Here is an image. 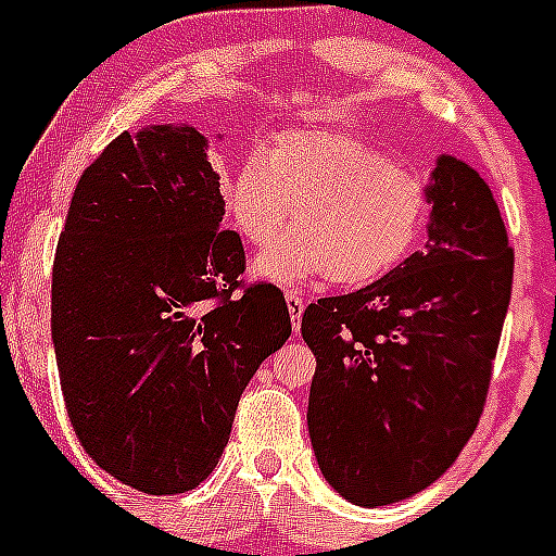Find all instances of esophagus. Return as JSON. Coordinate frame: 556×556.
<instances>
[{
	"mask_svg": "<svg viewBox=\"0 0 556 556\" xmlns=\"http://www.w3.org/2000/svg\"><path fill=\"white\" fill-rule=\"evenodd\" d=\"M285 301H288V309H290V319H293V328L299 330L301 325V317H304V299H301L295 290H288L285 293Z\"/></svg>",
	"mask_w": 556,
	"mask_h": 556,
	"instance_id": "esophagus-1",
	"label": "esophagus"
}]
</instances>
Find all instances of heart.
<instances>
[{
    "instance_id": "1",
    "label": "heart",
    "mask_w": 556,
    "mask_h": 556,
    "mask_svg": "<svg viewBox=\"0 0 556 556\" xmlns=\"http://www.w3.org/2000/svg\"><path fill=\"white\" fill-rule=\"evenodd\" d=\"M223 204L247 244L271 247L257 277L277 285L330 277L363 288L401 266L425 231L430 190L384 150L344 131L299 128L244 155L223 182Z\"/></svg>"
}]
</instances>
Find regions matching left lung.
<instances>
[{
  "label": "left lung",
  "instance_id": "obj_1",
  "mask_svg": "<svg viewBox=\"0 0 556 556\" xmlns=\"http://www.w3.org/2000/svg\"><path fill=\"white\" fill-rule=\"evenodd\" d=\"M425 252L368 288L319 299L309 435L328 484L387 506L444 476L473 435L511 301L514 250L479 172L441 155Z\"/></svg>",
  "mask_w": 556,
  "mask_h": 556
}]
</instances>
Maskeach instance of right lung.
<instances>
[{"label":"right lung","instance_id":"obj_1","mask_svg":"<svg viewBox=\"0 0 556 556\" xmlns=\"http://www.w3.org/2000/svg\"><path fill=\"white\" fill-rule=\"evenodd\" d=\"M206 139L123 131L83 172L53 257L50 330L88 457L148 495L215 470L247 382L288 341L277 285H244V247Z\"/></svg>","mask_w":556,"mask_h":556}]
</instances>
